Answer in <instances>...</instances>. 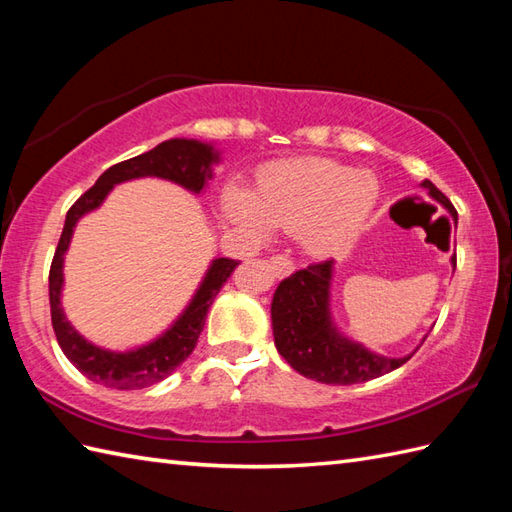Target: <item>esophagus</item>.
Wrapping results in <instances>:
<instances>
[{
    "mask_svg": "<svg viewBox=\"0 0 512 512\" xmlns=\"http://www.w3.org/2000/svg\"><path fill=\"white\" fill-rule=\"evenodd\" d=\"M271 267H274L278 278L293 274V263H291L289 258H285V256H274V258H271Z\"/></svg>",
    "mask_w": 512,
    "mask_h": 512,
    "instance_id": "1",
    "label": "esophagus"
}]
</instances>
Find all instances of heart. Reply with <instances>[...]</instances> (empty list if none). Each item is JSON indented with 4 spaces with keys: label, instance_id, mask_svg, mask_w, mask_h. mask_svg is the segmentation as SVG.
Here are the masks:
<instances>
[{
    "label": "heart",
    "instance_id": "obj_1",
    "mask_svg": "<svg viewBox=\"0 0 512 512\" xmlns=\"http://www.w3.org/2000/svg\"><path fill=\"white\" fill-rule=\"evenodd\" d=\"M379 184L368 173L322 157L269 166L254 195L230 188L223 208L227 219L254 238H267L271 225L302 230L304 245L317 256L348 247L377 206Z\"/></svg>",
    "mask_w": 512,
    "mask_h": 512
}]
</instances>
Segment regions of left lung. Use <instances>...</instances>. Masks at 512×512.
Here are the masks:
<instances>
[{
    "label": "left lung",
    "instance_id": "obj_1",
    "mask_svg": "<svg viewBox=\"0 0 512 512\" xmlns=\"http://www.w3.org/2000/svg\"><path fill=\"white\" fill-rule=\"evenodd\" d=\"M420 186L458 225V212L451 201L429 179L420 181ZM451 265L456 269V254L451 256ZM333 276L335 260H326L280 282L271 300V328L280 355L302 377L328 385L363 383L401 368L418 348L405 357H385L339 331L331 306Z\"/></svg>",
    "mask_w": 512,
    "mask_h": 512
}]
</instances>
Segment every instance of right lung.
Instances as JSON below:
<instances>
[{"mask_svg": "<svg viewBox=\"0 0 512 512\" xmlns=\"http://www.w3.org/2000/svg\"><path fill=\"white\" fill-rule=\"evenodd\" d=\"M219 164L221 151L212 142H201L192 138L166 140L151 151L107 168L98 177L96 184L67 212L59 247H56L50 267V311L56 342H59L63 355L89 381L107 385V388L113 390H140L146 388V385L160 383L168 374H173L188 359L190 352L195 350L203 324H206L210 304L217 298L223 282L230 278L238 263L230 258L210 260L206 274H203L199 287L192 293L190 302L170 322L166 331H162L146 344L127 350H111L89 342L85 335L78 333L72 322L67 320L61 302L65 287V254L70 249L76 223L85 214L98 210L109 197V192L124 184V181L155 177L173 181V184L192 192V195H201L214 179V166Z\"/></svg>", "mask_w": 512, "mask_h": 512, "instance_id": "right-lung-1", "label": "right lung"}]
</instances>
